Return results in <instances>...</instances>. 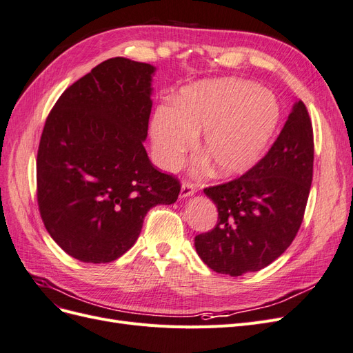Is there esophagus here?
I'll list each match as a JSON object with an SVG mask.
<instances>
[{
    "label": "esophagus",
    "mask_w": 353,
    "mask_h": 353,
    "mask_svg": "<svg viewBox=\"0 0 353 353\" xmlns=\"http://www.w3.org/2000/svg\"><path fill=\"white\" fill-rule=\"evenodd\" d=\"M196 185L193 184V183H184L183 185H181V193H179V196L181 197H190V196H193L194 193H196Z\"/></svg>",
    "instance_id": "obj_1"
}]
</instances>
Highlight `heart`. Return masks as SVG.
Returning <instances> with one entry per match:
<instances>
[{
  "label": "heart",
  "mask_w": 353,
  "mask_h": 353,
  "mask_svg": "<svg viewBox=\"0 0 353 353\" xmlns=\"http://www.w3.org/2000/svg\"><path fill=\"white\" fill-rule=\"evenodd\" d=\"M280 105L258 83L241 79L205 81L187 87L176 104H162L152 121L156 162L175 169L203 132L200 153L218 176L250 169L272 138Z\"/></svg>",
  "instance_id": "heart-1"
}]
</instances>
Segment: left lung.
<instances>
[{
  "instance_id": "obj_1",
  "label": "left lung",
  "mask_w": 353,
  "mask_h": 353,
  "mask_svg": "<svg viewBox=\"0 0 353 353\" xmlns=\"http://www.w3.org/2000/svg\"><path fill=\"white\" fill-rule=\"evenodd\" d=\"M312 172V123L297 101L265 157L240 178L205 188L218 222L194 239L200 259L215 272L239 276L280 258L302 225Z\"/></svg>"
}]
</instances>
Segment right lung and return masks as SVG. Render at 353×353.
Returning <instances> with one entry per match:
<instances>
[{
  "label": "right lung",
  "mask_w": 353,
  "mask_h": 353,
  "mask_svg": "<svg viewBox=\"0 0 353 353\" xmlns=\"http://www.w3.org/2000/svg\"><path fill=\"white\" fill-rule=\"evenodd\" d=\"M154 70L125 57L105 60L60 95L46 121L39 213L52 240L81 262L121 258L147 212L178 199L179 181L159 172L143 145Z\"/></svg>",
  "instance_id": "right-lung-1"
}]
</instances>
